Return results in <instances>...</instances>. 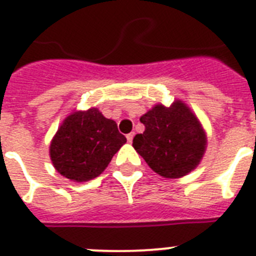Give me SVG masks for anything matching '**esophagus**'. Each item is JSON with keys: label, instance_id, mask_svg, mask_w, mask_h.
<instances>
[{"label": "esophagus", "instance_id": "esophagus-1", "mask_svg": "<svg viewBox=\"0 0 256 256\" xmlns=\"http://www.w3.org/2000/svg\"><path fill=\"white\" fill-rule=\"evenodd\" d=\"M133 138H134V133H130V134H126V140H128V142H130L132 144Z\"/></svg>", "mask_w": 256, "mask_h": 256}]
</instances>
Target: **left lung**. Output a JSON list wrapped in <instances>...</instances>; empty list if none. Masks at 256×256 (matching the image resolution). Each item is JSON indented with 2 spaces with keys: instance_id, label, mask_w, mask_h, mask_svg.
Segmentation results:
<instances>
[{
  "instance_id": "1",
  "label": "left lung",
  "mask_w": 256,
  "mask_h": 256,
  "mask_svg": "<svg viewBox=\"0 0 256 256\" xmlns=\"http://www.w3.org/2000/svg\"><path fill=\"white\" fill-rule=\"evenodd\" d=\"M140 120L144 132L136 134L133 148L155 173L180 178L200 164L206 150V133L183 101L176 100L170 106L156 104Z\"/></svg>"
}]
</instances>
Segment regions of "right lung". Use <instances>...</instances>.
<instances>
[{"label": "right lung", "instance_id": "add662e5", "mask_svg": "<svg viewBox=\"0 0 256 256\" xmlns=\"http://www.w3.org/2000/svg\"><path fill=\"white\" fill-rule=\"evenodd\" d=\"M126 142L114 120L97 108L74 110L51 140L50 158L56 170L73 182L98 177Z\"/></svg>", "mask_w": 256, "mask_h": 256}]
</instances>
